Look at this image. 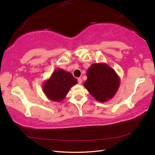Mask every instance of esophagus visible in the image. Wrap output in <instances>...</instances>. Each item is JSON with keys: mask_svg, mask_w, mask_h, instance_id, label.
Listing matches in <instances>:
<instances>
[{"mask_svg": "<svg viewBox=\"0 0 155 155\" xmlns=\"http://www.w3.org/2000/svg\"><path fill=\"white\" fill-rule=\"evenodd\" d=\"M78 83L79 84H81L82 83V79L81 78H78Z\"/></svg>", "mask_w": 155, "mask_h": 155, "instance_id": "1", "label": "esophagus"}]
</instances>
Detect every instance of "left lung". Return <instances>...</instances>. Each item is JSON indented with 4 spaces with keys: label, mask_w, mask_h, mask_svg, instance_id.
Listing matches in <instances>:
<instances>
[{
    "label": "left lung",
    "mask_w": 155,
    "mask_h": 155,
    "mask_svg": "<svg viewBox=\"0 0 155 155\" xmlns=\"http://www.w3.org/2000/svg\"><path fill=\"white\" fill-rule=\"evenodd\" d=\"M87 79L83 85L100 102L112 99L118 91L120 79L116 72L105 63H94L87 71Z\"/></svg>",
    "instance_id": "1"
}]
</instances>
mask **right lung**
Segmentation results:
<instances>
[{
	"label": "right lung",
	"mask_w": 155,
	"mask_h": 155,
	"mask_svg": "<svg viewBox=\"0 0 155 155\" xmlns=\"http://www.w3.org/2000/svg\"><path fill=\"white\" fill-rule=\"evenodd\" d=\"M78 81L71 73L63 69H57L46 81L43 91L48 99L54 101H61L67 95L70 88L77 84Z\"/></svg>",
	"instance_id": "1"
}]
</instances>
